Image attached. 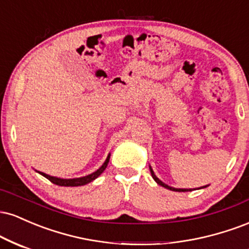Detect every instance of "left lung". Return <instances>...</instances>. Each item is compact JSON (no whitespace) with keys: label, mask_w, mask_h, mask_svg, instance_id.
<instances>
[{"label":"left lung","mask_w":249,"mask_h":249,"mask_svg":"<svg viewBox=\"0 0 249 249\" xmlns=\"http://www.w3.org/2000/svg\"><path fill=\"white\" fill-rule=\"evenodd\" d=\"M150 172H151V176H152V178L154 179V181H156L157 184L160 185V186H162V187L167 188V190L174 191V192H188V191H192V190H200V188H205V187H207V186H208V185H206V186H202V187H199V188H176V187H172V186H168L167 184H165V182H162L161 180L159 179L158 177L156 176V174H154L153 170H152V167H151V166H150Z\"/></svg>","instance_id":"1"}]
</instances>
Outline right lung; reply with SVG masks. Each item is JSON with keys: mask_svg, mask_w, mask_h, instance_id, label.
Masks as SVG:
<instances>
[{"mask_svg": "<svg viewBox=\"0 0 249 249\" xmlns=\"http://www.w3.org/2000/svg\"><path fill=\"white\" fill-rule=\"evenodd\" d=\"M110 156L111 153H108V156L107 157V159H105L104 164L102 165L101 167L98 168V170L95 171V172H92L91 174H88V176H84V177H81V178H71V179H63V178H57V177H53V176H49V174H45L43 172H39V171H36V172H38L39 174H42L43 177H45L47 179H49L51 182H53V184L58 185V186H67V187H75V186H83V185H87L89 182L93 181L96 178H98L101 174L104 172L105 168H107V164H108V160H110Z\"/></svg>", "mask_w": 249, "mask_h": 249, "instance_id": "obj_1", "label": "right lung"}]
</instances>
